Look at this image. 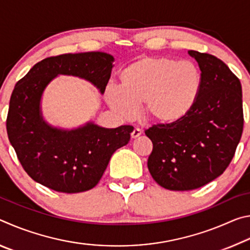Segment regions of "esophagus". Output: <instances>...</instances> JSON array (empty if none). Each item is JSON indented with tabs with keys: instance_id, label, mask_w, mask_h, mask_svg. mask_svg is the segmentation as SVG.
<instances>
[{
	"instance_id": "1",
	"label": "esophagus",
	"mask_w": 250,
	"mask_h": 250,
	"mask_svg": "<svg viewBox=\"0 0 250 250\" xmlns=\"http://www.w3.org/2000/svg\"><path fill=\"white\" fill-rule=\"evenodd\" d=\"M141 135V130L140 129H134L132 132H131V138L137 139Z\"/></svg>"
}]
</instances>
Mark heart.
<instances>
[{
    "mask_svg": "<svg viewBox=\"0 0 250 250\" xmlns=\"http://www.w3.org/2000/svg\"><path fill=\"white\" fill-rule=\"evenodd\" d=\"M120 88L105 92L108 104L125 118H131L137 105L158 125H175L195 105L203 76L196 64L167 56H145L126 65L119 74Z\"/></svg>",
    "mask_w": 250,
    "mask_h": 250,
    "instance_id": "1",
    "label": "heart"
}]
</instances>
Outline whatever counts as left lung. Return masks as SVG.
<instances>
[{
    "mask_svg": "<svg viewBox=\"0 0 250 250\" xmlns=\"http://www.w3.org/2000/svg\"><path fill=\"white\" fill-rule=\"evenodd\" d=\"M203 82L192 111L175 125L146 131L153 143L147 168L159 185L189 191L222 175L242 138L243 94L239 79L213 55L188 50Z\"/></svg>",
    "mask_w": 250,
    "mask_h": 250,
    "instance_id": "1",
    "label": "left lung"
}]
</instances>
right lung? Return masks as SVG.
Wrapping results in <instances>:
<instances>
[{
	"instance_id": "add662e5",
	"label": "right lung",
	"mask_w": 250,
	"mask_h": 250,
	"mask_svg": "<svg viewBox=\"0 0 250 250\" xmlns=\"http://www.w3.org/2000/svg\"><path fill=\"white\" fill-rule=\"evenodd\" d=\"M113 62V56L103 52L59 55L37 62L16 83L6 119L8 140L25 172L37 183L62 193L91 189L113 152L130 141L131 125L108 129L89 121L62 129L45 121L42 112L45 88L58 75L87 80L103 95Z\"/></svg>"
}]
</instances>
